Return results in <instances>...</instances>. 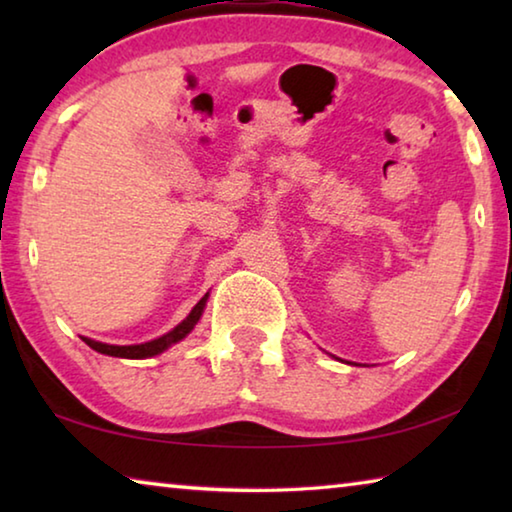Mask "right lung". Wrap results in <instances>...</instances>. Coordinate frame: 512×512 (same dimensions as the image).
<instances>
[{
  "instance_id": "1",
  "label": "right lung",
  "mask_w": 512,
  "mask_h": 512,
  "mask_svg": "<svg viewBox=\"0 0 512 512\" xmlns=\"http://www.w3.org/2000/svg\"><path fill=\"white\" fill-rule=\"evenodd\" d=\"M205 302H207V293L205 296L196 302V307L189 311V316L183 320V323H178L176 327L171 329V332L162 334L160 339H153L149 343H140V345H108V343H101V341H92V339H85L83 341L90 345L92 350H97L101 354H108V357H121V359H146V357H155V354H162L164 350H169L173 343L183 341L185 336L192 332L194 325L201 320L203 316V309H205Z\"/></svg>"
}]
</instances>
